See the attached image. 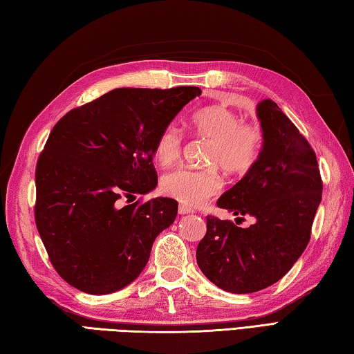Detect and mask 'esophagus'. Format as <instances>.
Wrapping results in <instances>:
<instances>
[{
	"instance_id": "esophagus-1",
	"label": "esophagus",
	"mask_w": 354,
	"mask_h": 354,
	"mask_svg": "<svg viewBox=\"0 0 354 354\" xmlns=\"http://www.w3.org/2000/svg\"><path fill=\"white\" fill-rule=\"evenodd\" d=\"M193 212H195V210L190 209V207H187L184 204L179 205V214H189V213H193Z\"/></svg>"
}]
</instances>
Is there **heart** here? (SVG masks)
Segmentation results:
<instances>
[{
  "label": "heart",
  "instance_id": "obj_1",
  "mask_svg": "<svg viewBox=\"0 0 354 354\" xmlns=\"http://www.w3.org/2000/svg\"><path fill=\"white\" fill-rule=\"evenodd\" d=\"M190 127L201 138L212 142L205 169L181 167L167 173L161 189L171 198L189 207H198L216 195L223 187L216 165L232 175H244L259 158L262 135L253 124H244L242 118L227 106H210L192 116ZM183 150V133L175 126L159 131L153 155L162 167L175 164Z\"/></svg>",
  "mask_w": 354,
  "mask_h": 354
}]
</instances>
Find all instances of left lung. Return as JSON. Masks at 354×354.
I'll return each mask as SVG.
<instances>
[{"instance_id": "obj_1", "label": "left lung", "mask_w": 354, "mask_h": 354, "mask_svg": "<svg viewBox=\"0 0 354 354\" xmlns=\"http://www.w3.org/2000/svg\"><path fill=\"white\" fill-rule=\"evenodd\" d=\"M256 113L264 140L258 161L216 203L236 216L254 218V224L242 228L207 216L196 250L207 279L236 295L259 292L287 274L306 250L322 198L308 141L274 101H261Z\"/></svg>"}]
</instances>
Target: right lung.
Segmentation results:
<instances>
[{
	"instance_id": "1",
	"label": "right lung",
	"mask_w": 354,
	"mask_h": 354,
	"mask_svg": "<svg viewBox=\"0 0 354 354\" xmlns=\"http://www.w3.org/2000/svg\"><path fill=\"white\" fill-rule=\"evenodd\" d=\"M199 95L192 86L115 88L55 124L35 171V223L52 266L72 287L109 295L144 270L178 203L122 199L158 185L156 136Z\"/></svg>"
}]
</instances>
